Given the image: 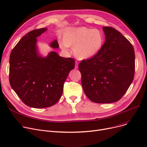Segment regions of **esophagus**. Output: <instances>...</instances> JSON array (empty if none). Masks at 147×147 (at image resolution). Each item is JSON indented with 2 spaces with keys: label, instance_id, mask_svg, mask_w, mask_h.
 <instances>
[{
  "label": "esophagus",
  "instance_id": "obj_1",
  "mask_svg": "<svg viewBox=\"0 0 147 147\" xmlns=\"http://www.w3.org/2000/svg\"><path fill=\"white\" fill-rule=\"evenodd\" d=\"M78 67H79V64H78V62H76L75 63V68L76 69H78Z\"/></svg>",
  "mask_w": 147,
  "mask_h": 147
}]
</instances>
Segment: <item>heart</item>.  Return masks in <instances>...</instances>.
Segmentation results:
<instances>
[{
	"instance_id": "1",
	"label": "heart",
	"mask_w": 147,
	"mask_h": 147,
	"mask_svg": "<svg viewBox=\"0 0 147 147\" xmlns=\"http://www.w3.org/2000/svg\"><path fill=\"white\" fill-rule=\"evenodd\" d=\"M60 47L67 50L73 48L74 56L79 59H88L93 57L102 47L104 36L101 31L86 27L69 28L63 34Z\"/></svg>"
}]
</instances>
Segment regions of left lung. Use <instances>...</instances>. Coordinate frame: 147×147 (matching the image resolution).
Wrapping results in <instances>:
<instances>
[{
  "instance_id": "8db88e82",
  "label": "left lung",
  "mask_w": 147,
  "mask_h": 147,
  "mask_svg": "<svg viewBox=\"0 0 147 147\" xmlns=\"http://www.w3.org/2000/svg\"><path fill=\"white\" fill-rule=\"evenodd\" d=\"M105 40L98 53L79 65L82 85L87 97L95 103H113L125 95L133 82L135 51L121 33L103 27Z\"/></svg>"
}]
</instances>
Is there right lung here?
Masks as SVG:
<instances>
[{
	"label": "right lung",
	"instance_id": "right-lung-1",
	"mask_svg": "<svg viewBox=\"0 0 147 147\" xmlns=\"http://www.w3.org/2000/svg\"><path fill=\"white\" fill-rule=\"evenodd\" d=\"M46 28L33 30L22 37L12 49L9 58V83L27 106L42 109L56 104L61 97L64 83L75 61L52 51L43 57L38 52L37 38ZM52 48L59 45L55 39Z\"/></svg>",
	"mask_w": 147,
	"mask_h": 147
}]
</instances>
